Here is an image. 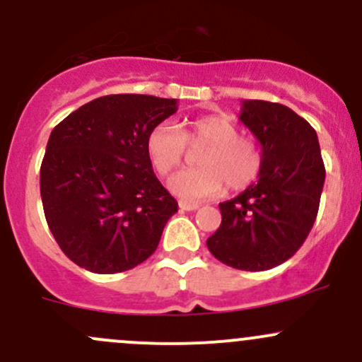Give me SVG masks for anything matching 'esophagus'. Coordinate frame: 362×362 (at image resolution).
Instances as JSON below:
<instances>
[{"instance_id": "esophagus-1", "label": "esophagus", "mask_w": 362, "mask_h": 362, "mask_svg": "<svg viewBox=\"0 0 362 362\" xmlns=\"http://www.w3.org/2000/svg\"><path fill=\"white\" fill-rule=\"evenodd\" d=\"M178 206H180V210H184V211H196L197 208H199V204L191 203V201H180V203H178Z\"/></svg>"}]
</instances>
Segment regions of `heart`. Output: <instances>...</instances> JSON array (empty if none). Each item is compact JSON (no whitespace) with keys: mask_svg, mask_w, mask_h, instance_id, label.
<instances>
[{"mask_svg":"<svg viewBox=\"0 0 362 362\" xmlns=\"http://www.w3.org/2000/svg\"><path fill=\"white\" fill-rule=\"evenodd\" d=\"M239 127L227 116L208 114L175 127L161 123L146 140L147 156L159 177H168L184 163L189 147H206L197 158L199 168L171 177L170 189L182 199L196 201L218 196L226 189L243 191L257 180L264 152L251 136L239 135Z\"/></svg>","mask_w":362,"mask_h":362,"instance_id":"heart-1","label":"heart"}]
</instances>
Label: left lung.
Masks as SVG:
<instances>
[{"label":"left lung","instance_id":"1","mask_svg":"<svg viewBox=\"0 0 362 362\" xmlns=\"http://www.w3.org/2000/svg\"><path fill=\"white\" fill-rule=\"evenodd\" d=\"M239 119L258 139L257 184L220 203L222 223L206 241L213 257L239 271H267L298 251L315 222L325 163L315 130L286 105L243 102Z\"/></svg>","mask_w":362,"mask_h":362}]
</instances>
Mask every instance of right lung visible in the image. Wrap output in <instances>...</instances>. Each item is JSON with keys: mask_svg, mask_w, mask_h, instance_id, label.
<instances>
[{"mask_svg": "<svg viewBox=\"0 0 362 362\" xmlns=\"http://www.w3.org/2000/svg\"><path fill=\"white\" fill-rule=\"evenodd\" d=\"M175 112V98L105 95L52 130L41 201L53 238L76 265L130 271L158 248L178 203L152 171L146 140Z\"/></svg>", "mask_w": 362, "mask_h": 362, "instance_id": "right-lung-1", "label": "right lung"}]
</instances>
